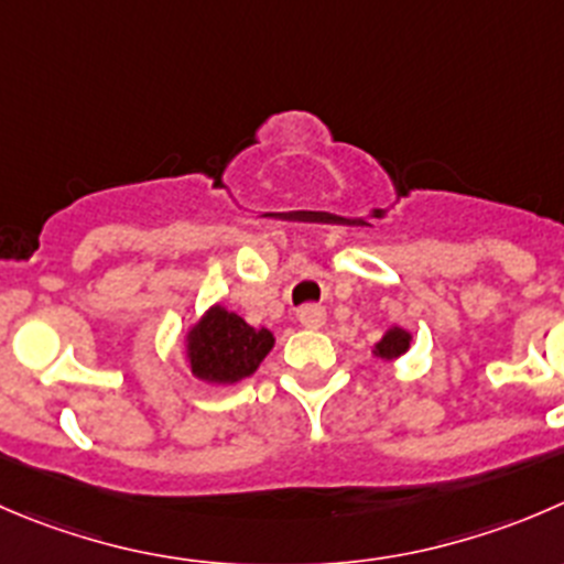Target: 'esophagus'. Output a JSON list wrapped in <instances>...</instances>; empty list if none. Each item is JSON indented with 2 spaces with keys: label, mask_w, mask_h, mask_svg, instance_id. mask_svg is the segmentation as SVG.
I'll return each instance as SVG.
<instances>
[{
  "label": "esophagus",
  "mask_w": 564,
  "mask_h": 564,
  "mask_svg": "<svg viewBox=\"0 0 564 564\" xmlns=\"http://www.w3.org/2000/svg\"><path fill=\"white\" fill-rule=\"evenodd\" d=\"M297 319H300V325H303V327H311V330H316V327L325 325L327 314H325V308H322V305L308 303V305H303V308L297 311Z\"/></svg>",
  "instance_id": "obj_1"
}]
</instances>
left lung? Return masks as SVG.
Instances as JSON below:
<instances>
[{
	"label": "left lung",
	"instance_id": "1",
	"mask_svg": "<svg viewBox=\"0 0 564 564\" xmlns=\"http://www.w3.org/2000/svg\"><path fill=\"white\" fill-rule=\"evenodd\" d=\"M408 347H410L408 333L399 330V327H391V330L382 336V341L377 344V355H380L382 360H391V358H397V355H402Z\"/></svg>",
	"mask_w": 564,
	"mask_h": 564
}]
</instances>
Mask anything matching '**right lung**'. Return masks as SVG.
Masks as SVG:
<instances>
[{"label":"right lung","instance_id":"obj_1","mask_svg":"<svg viewBox=\"0 0 564 564\" xmlns=\"http://www.w3.org/2000/svg\"><path fill=\"white\" fill-rule=\"evenodd\" d=\"M272 341L267 327H250L242 316L217 305L189 333V366L200 380L237 382L259 369Z\"/></svg>","mask_w":564,"mask_h":564}]
</instances>
